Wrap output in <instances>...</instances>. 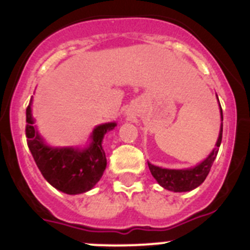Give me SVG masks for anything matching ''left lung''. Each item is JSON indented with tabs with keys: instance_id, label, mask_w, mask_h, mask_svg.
I'll list each match as a JSON object with an SVG mask.
<instances>
[{
	"instance_id": "1",
	"label": "left lung",
	"mask_w": 250,
	"mask_h": 250,
	"mask_svg": "<svg viewBox=\"0 0 250 250\" xmlns=\"http://www.w3.org/2000/svg\"><path fill=\"white\" fill-rule=\"evenodd\" d=\"M218 98V96H216ZM219 101V100H218ZM220 106V104H219ZM220 116H222L223 121V111L222 106H220ZM222 136H223V124L220 125V131H219V138L216 140L215 147L213 151L208 155L205 160H203L200 164H198L194 167H189V169H163V167H155V165L150 164L149 165L150 173L155 178L156 182L170 191H175V193H182V191H190L195 188L199 187L205 178L208 176L210 167L213 165L214 160H215L216 155H218V150H219L220 143H222Z\"/></svg>"
}]
</instances>
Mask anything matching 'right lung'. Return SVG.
I'll list each match as a JSON object with an SVG mask.
<instances>
[{"mask_svg": "<svg viewBox=\"0 0 250 250\" xmlns=\"http://www.w3.org/2000/svg\"><path fill=\"white\" fill-rule=\"evenodd\" d=\"M31 101L26 109V138L28 149L43 178L57 190L70 195L91 190L106 167L103 139L116 124L106 123L95 127L90 136L91 143L85 149L48 146L34 126Z\"/></svg>", "mask_w": 250, "mask_h": 250, "instance_id": "right-lung-1", "label": "right lung"}]
</instances>
